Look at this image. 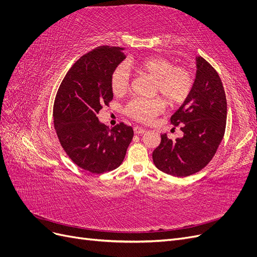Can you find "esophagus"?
I'll return each instance as SVG.
<instances>
[{
  "instance_id": "esophagus-1",
  "label": "esophagus",
  "mask_w": 257,
  "mask_h": 257,
  "mask_svg": "<svg viewBox=\"0 0 257 257\" xmlns=\"http://www.w3.org/2000/svg\"><path fill=\"white\" fill-rule=\"evenodd\" d=\"M146 132V130L145 128H143V127H141V126H135L134 127V133L135 134H137V135H139V134H144Z\"/></svg>"
}]
</instances>
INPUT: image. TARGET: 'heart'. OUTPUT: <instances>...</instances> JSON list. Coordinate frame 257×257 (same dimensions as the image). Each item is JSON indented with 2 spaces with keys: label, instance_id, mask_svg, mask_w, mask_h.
<instances>
[{
  "label": "heart",
  "instance_id": "1",
  "mask_svg": "<svg viewBox=\"0 0 257 257\" xmlns=\"http://www.w3.org/2000/svg\"><path fill=\"white\" fill-rule=\"evenodd\" d=\"M128 67L150 76L155 81L154 91L166 99L170 105L180 104L191 94L194 78L192 73L184 67H175L172 61L160 57H149L137 62H127L116 66L111 74V90L116 95L123 94L128 88ZM164 110V102L160 98H134L126 106V112L138 121L149 122Z\"/></svg>",
  "mask_w": 257,
  "mask_h": 257
}]
</instances>
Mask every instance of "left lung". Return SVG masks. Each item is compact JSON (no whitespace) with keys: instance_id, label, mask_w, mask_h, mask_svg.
I'll return each instance as SVG.
<instances>
[{"instance_id":"1","label":"left lung","mask_w":257,"mask_h":257,"mask_svg":"<svg viewBox=\"0 0 257 257\" xmlns=\"http://www.w3.org/2000/svg\"><path fill=\"white\" fill-rule=\"evenodd\" d=\"M196 78L191 94L172 115L174 125L182 124L183 136L172 141L161 135L152 153L154 165L163 173L186 177L211 161L226 126L227 103L220 76L201 57H196Z\"/></svg>"}]
</instances>
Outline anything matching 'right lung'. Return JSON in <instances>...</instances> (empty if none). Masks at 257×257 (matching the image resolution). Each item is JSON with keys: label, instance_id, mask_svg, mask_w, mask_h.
Returning a JSON list of instances; mask_svg holds the SVG:
<instances>
[{"label": "right lung", "instance_id": "1", "mask_svg": "<svg viewBox=\"0 0 257 257\" xmlns=\"http://www.w3.org/2000/svg\"><path fill=\"white\" fill-rule=\"evenodd\" d=\"M123 48L100 46L82 56L65 75L53 105V123L61 146L77 166L92 174L119 167L134 131L123 122L112 130L97 113L113 97L110 78L126 58Z\"/></svg>", "mask_w": 257, "mask_h": 257}]
</instances>
